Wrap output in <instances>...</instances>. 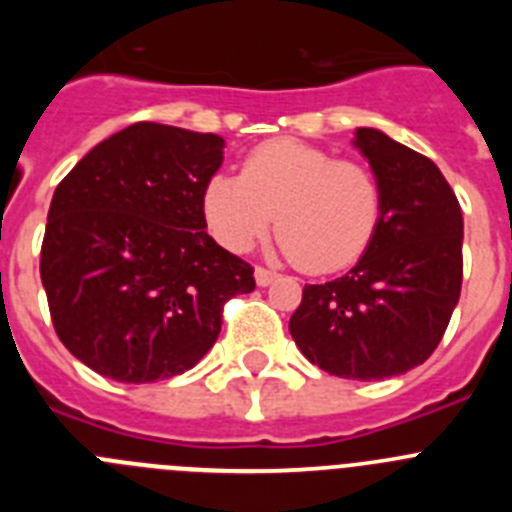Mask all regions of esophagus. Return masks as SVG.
Instances as JSON below:
<instances>
[{
    "label": "esophagus",
    "instance_id": "1",
    "mask_svg": "<svg viewBox=\"0 0 512 512\" xmlns=\"http://www.w3.org/2000/svg\"><path fill=\"white\" fill-rule=\"evenodd\" d=\"M277 277V271L266 269V266H256V284H259V287H266V284H271Z\"/></svg>",
    "mask_w": 512,
    "mask_h": 512
}]
</instances>
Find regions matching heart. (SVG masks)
Wrapping results in <instances>:
<instances>
[{"label": "heart", "mask_w": 512, "mask_h": 512, "mask_svg": "<svg viewBox=\"0 0 512 512\" xmlns=\"http://www.w3.org/2000/svg\"><path fill=\"white\" fill-rule=\"evenodd\" d=\"M207 225L228 251H248L277 215L289 259L312 274L341 271L372 246L384 194L377 171L295 138L253 148L241 176H212L202 197Z\"/></svg>", "instance_id": "obj_1"}]
</instances>
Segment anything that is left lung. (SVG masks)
<instances>
[{"mask_svg": "<svg viewBox=\"0 0 512 512\" xmlns=\"http://www.w3.org/2000/svg\"><path fill=\"white\" fill-rule=\"evenodd\" d=\"M356 146L382 182V223L348 274L305 284L289 333L323 372L372 382L410 372L441 343L461 292L464 220L431 158L374 128L356 130Z\"/></svg>", "mask_w": 512, "mask_h": 512, "instance_id": "1", "label": "left lung"}]
</instances>
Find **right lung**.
<instances>
[{"label":"right lung","mask_w":512,"mask_h":512,"mask_svg":"<svg viewBox=\"0 0 512 512\" xmlns=\"http://www.w3.org/2000/svg\"><path fill=\"white\" fill-rule=\"evenodd\" d=\"M212 133L135 122L94 146L53 192L43 279L71 354L115 382H158L212 348L253 266L207 235L205 187L223 164Z\"/></svg>","instance_id":"right-lung-1"}]
</instances>
